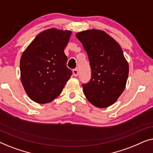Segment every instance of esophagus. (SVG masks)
<instances>
[{"label":"esophagus","instance_id":"34e87169","mask_svg":"<svg viewBox=\"0 0 153 153\" xmlns=\"http://www.w3.org/2000/svg\"><path fill=\"white\" fill-rule=\"evenodd\" d=\"M73 74H74V76L75 77H77V76H78V71H77V69L73 70Z\"/></svg>","mask_w":153,"mask_h":153}]
</instances>
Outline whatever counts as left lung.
Wrapping results in <instances>:
<instances>
[{"instance_id":"1","label":"left lung","mask_w":153,"mask_h":153,"mask_svg":"<svg viewBox=\"0 0 153 153\" xmlns=\"http://www.w3.org/2000/svg\"><path fill=\"white\" fill-rule=\"evenodd\" d=\"M76 36L87 51L91 68V79L82 85L84 94L94 106H110L123 92L128 77V62L122 48L100 30H87Z\"/></svg>"}]
</instances>
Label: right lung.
Here are the masks:
<instances>
[{
	"label": "right lung",
	"mask_w": 153,
	"mask_h": 153,
	"mask_svg": "<svg viewBox=\"0 0 153 153\" xmlns=\"http://www.w3.org/2000/svg\"><path fill=\"white\" fill-rule=\"evenodd\" d=\"M72 32L55 27L45 30L23 51L20 59L21 80L34 102H50L61 94L72 72L64 52Z\"/></svg>",
	"instance_id": "right-lung-1"
}]
</instances>
